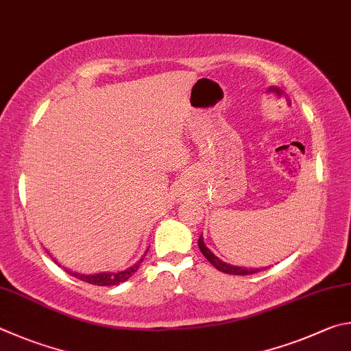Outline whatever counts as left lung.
<instances>
[{"mask_svg": "<svg viewBox=\"0 0 351 351\" xmlns=\"http://www.w3.org/2000/svg\"><path fill=\"white\" fill-rule=\"evenodd\" d=\"M199 248L202 251V254H204L206 259H208V262H210L211 265L216 267L219 271H222V273L234 274V276H247V274H254L257 271H261L259 268L234 267V265H230V263H225L223 261H220L216 254L211 253V250H208V247L204 243V239H202V236L199 237Z\"/></svg>", "mask_w": 351, "mask_h": 351, "instance_id": "8db88e82", "label": "left lung"}]
</instances>
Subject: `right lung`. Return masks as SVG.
<instances>
[{
    "label": "right lung",
    "instance_id": "add662e5",
    "mask_svg": "<svg viewBox=\"0 0 351 351\" xmlns=\"http://www.w3.org/2000/svg\"><path fill=\"white\" fill-rule=\"evenodd\" d=\"M141 262H143V259H140L137 263H135V265H132L131 268H128V269H125V271H120V273H98V274L86 276V274L72 273V271H69V269H66V273H69L71 276H73V278H77L83 282H88V284H92V285H100V287L119 285V284H121V282L128 280L135 271H137ZM55 263H58V262L55 261Z\"/></svg>",
    "mask_w": 351,
    "mask_h": 351
}]
</instances>
